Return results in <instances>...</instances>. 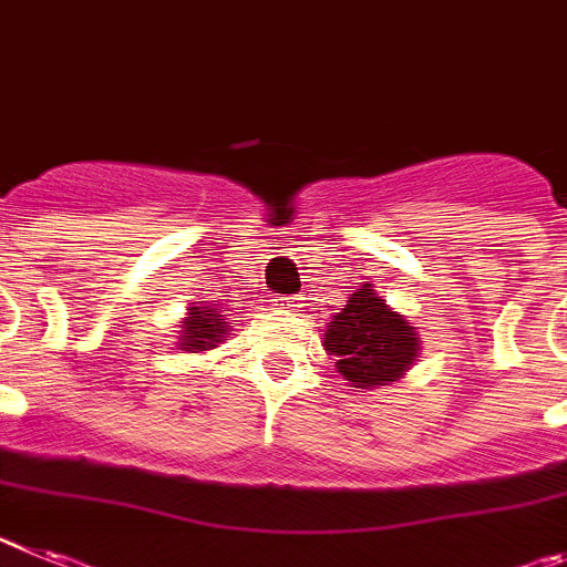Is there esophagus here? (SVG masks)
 Returning <instances> with one entry per match:
<instances>
[{
  "label": "esophagus",
  "mask_w": 567,
  "mask_h": 567,
  "mask_svg": "<svg viewBox=\"0 0 567 567\" xmlns=\"http://www.w3.org/2000/svg\"><path fill=\"white\" fill-rule=\"evenodd\" d=\"M274 302H277L279 308H296L293 296H279V299H274Z\"/></svg>",
  "instance_id": "1"
}]
</instances>
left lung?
Instances as JSON below:
<instances>
[{"mask_svg": "<svg viewBox=\"0 0 567 567\" xmlns=\"http://www.w3.org/2000/svg\"><path fill=\"white\" fill-rule=\"evenodd\" d=\"M324 350L336 359V370L359 390L386 386L417 361V328L392 310L370 282L350 293L341 313L328 321Z\"/></svg>", "mask_w": 567, "mask_h": 567, "instance_id": "obj_1", "label": "left lung"}]
</instances>
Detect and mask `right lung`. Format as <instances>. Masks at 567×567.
Here are the masks:
<instances>
[{
  "label": "right lung",
  "mask_w": 567,
  "mask_h": 567,
  "mask_svg": "<svg viewBox=\"0 0 567 567\" xmlns=\"http://www.w3.org/2000/svg\"><path fill=\"white\" fill-rule=\"evenodd\" d=\"M231 324L220 316V308H212V305H192L188 316L183 319L181 341H177V350H188V353H200V350H212V347L223 344V339L228 336Z\"/></svg>",
  "instance_id": "add662e5"
}]
</instances>
